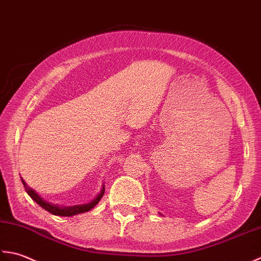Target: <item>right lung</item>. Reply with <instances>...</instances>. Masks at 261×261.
<instances>
[{
    "label": "right lung",
    "instance_id": "1",
    "mask_svg": "<svg viewBox=\"0 0 261 261\" xmlns=\"http://www.w3.org/2000/svg\"><path fill=\"white\" fill-rule=\"evenodd\" d=\"M21 181H22L27 194L30 196L31 199L35 200L37 204H38L40 207H42L44 210H46L47 212H49L53 215H57V216H73L76 214H81V213L91 211L93 207L99 203L100 199L102 198V196L105 194V186H103L102 189L100 191V194L92 201H90L89 204L74 205V206H58L57 204L48 203V201L45 200L44 198H41L33 188H30L29 186L24 182V180L22 178H21Z\"/></svg>",
    "mask_w": 261,
    "mask_h": 261
}]
</instances>
